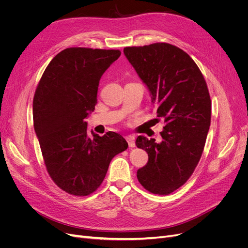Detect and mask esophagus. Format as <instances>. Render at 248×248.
<instances>
[{
    "label": "esophagus",
    "instance_id": "34e87169",
    "mask_svg": "<svg viewBox=\"0 0 248 248\" xmlns=\"http://www.w3.org/2000/svg\"><path fill=\"white\" fill-rule=\"evenodd\" d=\"M125 140H126V141H127V144H128V147H129V148H135L136 144H135V138H134V137L127 136V137H125Z\"/></svg>",
    "mask_w": 248,
    "mask_h": 248
}]
</instances>
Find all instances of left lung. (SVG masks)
I'll return each instance as SVG.
<instances>
[{"label":"left lung","mask_w":248,"mask_h":248,"mask_svg":"<svg viewBox=\"0 0 248 248\" xmlns=\"http://www.w3.org/2000/svg\"><path fill=\"white\" fill-rule=\"evenodd\" d=\"M124 53L166 123L160 144L138 137L136 145L148 153L149 161L137 177L149 192L169 195L186 183L202 155L211 123L207 83L194 60L172 44L125 47Z\"/></svg>","instance_id":"8db88e82"}]
</instances>
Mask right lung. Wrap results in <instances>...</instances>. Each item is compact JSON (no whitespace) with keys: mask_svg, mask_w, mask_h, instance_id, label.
<instances>
[{"mask_svg":"<svg viewBox=\"0 0 248 248\" xmlns=\"http://www.w3.org/2000/svg\"><path fill=\"white\" fill-rule=\"evenodd\" d=\"M120 56V50L64 49L50 61L35 91L34 128L47 172L74 196L93 193L112 158L128 147L114 132L91 133V138L85 122L97 103L101 75Z\"/></svg>","mask_w":248,"mask_h":248,"instance_id":"right-lung-1","label":"right lung"}]
</instances>
